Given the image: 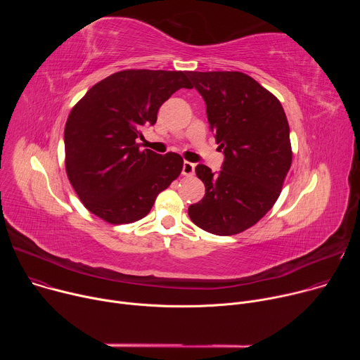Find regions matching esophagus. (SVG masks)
I'll list each match as a JSON object with an SVG mask.
<instances>
[{
  "label": "esophagus",
  "instance_id": "34e87169",
  "mask_svg": "<svg viewBox=\"0 0 360 360\" xmlns=\"http://www.w3.org/2000/svg\"><path fill=\"white\" fill-rule=\"evenodd\" d=\"M193 172H195V164L185 161L182 165V174L186 176H191V175H193Z\"/></svg>",
  "mask_w": 360,
  "mask_h": 360
}]
</instances>
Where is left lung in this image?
I'll return each mask as SVG.
<instances>
[{"label":"left lung","instance_id":"obj_1","mask_svg":"<svg viewBox=\"0 0 360 360\" xmlns=\"http://www.w3.org/2000/svg\"><path fill=\"white\" fill-rule=\"evenodd\" d=\"M207 104L208 122L224 149L218 174L196 165L205 196L191 205V221L229 236L253 226L274 207L292 164L289 124L279 99L238 71L188 72Z\"/></svg>","mask_w":360,"mask_h":360}]
</instances>
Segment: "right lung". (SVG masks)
<instances>
[{"instance_id":"right-lung-1","label":"right lung","mask_w":360,"mask_h":360,"mask_svg":"<svg viewBox=\"0 0 360 360\" xmlns=\"http://www.w3.org/2000/svg\"><path fill=\"white\" fill-rule=\"evenodd\" d=\"M181 88H192L182 71L125 70L99 81L77 102L64 131L65 169L89 212L114 225L139 221L179 176L181 155L142 150L138 138Z\"/></svg>"}]
</instances>
